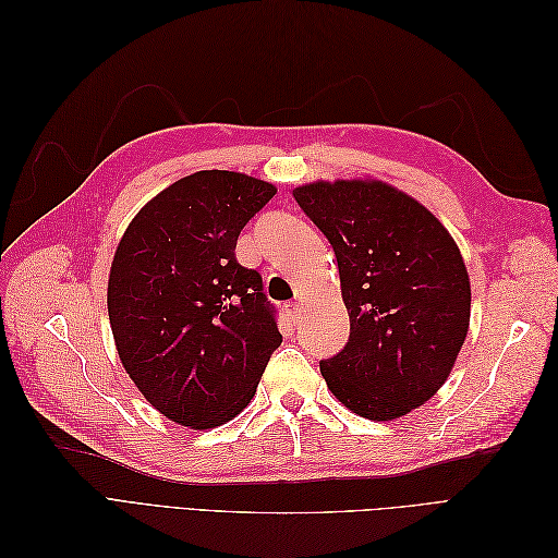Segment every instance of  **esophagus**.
<instances>
[{
	"label": "esophagus",
	"instance_id": "esophagus-1",
	"mask_svg": "<svg viewBox=\"0 0 558 558\" xmlns=\"http://www.w3.org/2000/svg\"><path fill=\"white\" fill-rule=\"evenodd\" d=\"M286 316H289L293 324L298 326L300 324V318H302V307H300V302H289V305H286Z\"/></svg>",
	"mask_w": 558,
	"mask_h": 558
}]
</instances>
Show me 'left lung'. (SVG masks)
Instances as JSON below:
<instances>
[{
	"instance_id": "8db88e82",
	"label": "left lung",
	"mask_w": 558,
	"mask_h": 558,
	"mask_svg": "<svg viewBox=\"0 0 558 558\" xmlns=\"http://www.w3.org/2000/svg\"><path fill=\"white\" fill-rule=\"evenodd\" d=\"M293 197L335 251L351 324L320 375L359 416L412 412L447 381L468 335L459 246L424 205L381 181H316Z\"/></svg>"
}]
</instances>
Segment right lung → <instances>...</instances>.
I'll return each mask as SVG.
<instances>
[{
  "label": "right lung",
  "mask_w": 558,
  "mask_h": 558,
  "mask_svg": "<svg viewBox=\"0 0 558 558\" xmlns=\"http://www.w3.org/2000/svg\"><path fill=\"white\" fill-rule=\"evenodd\" d=\"M275 193L240 172H195L150 199L116 248L107 305L118 356L181 426L238 416L281 344L263 277L234 258L242 228Z\"/></svg>",
  "instance_id": "1"
}]
</instances>
